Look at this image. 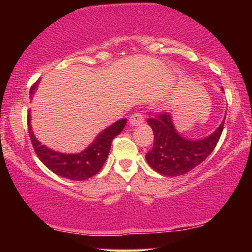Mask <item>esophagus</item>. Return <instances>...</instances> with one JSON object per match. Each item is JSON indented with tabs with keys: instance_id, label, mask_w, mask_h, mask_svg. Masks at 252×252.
<instances>
[{
	"instance_id": "1",
	"label": "esophagus",
	"mask_w": 252,
	"mask_h": 252,
	"mask_svg": "<svg viewBox=\"0 0 252 252\" xmlns=\"http://www.w3.org/2000/svg\"><path fill=\"white\" fill-rule=\"evenodd\" d=\"M144 122V117L141 112H135L129 117V124L132 126H139Z\"/></svg>"
}]
</instances>
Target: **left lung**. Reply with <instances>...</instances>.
<instances>
[{"instance_id": "left-lung-1", "label": "left lung", "mask_w": 252, "mask_h": 252, "mask_svg": "<svg viewBox=\"0 0 252 252\" xmlns=\"http://www.w3.org/2000/svg\"><path fill=\"white\" fill-rule=\"evenodd\" d=\"M223 122L211 135L188 140L175 129L170 113L163 112L147 120L154 132V147L146 155L148 164L166 177L186 174L212 153L221 135Z\"/></svg>"}]
</instances>
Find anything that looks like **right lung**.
Masks as SVG:
<instances>
[{
    "label": "right lung",
    "mask_w": 252,
    "mask_h": 252,
    "mask_svg": "<svg viewBox=\"0 0 252 252\" xmlns=\"http://www.w3.org/2000/svg\"><path fill=\"white\" fill-rule=\"evenodd\" d=\"M37 84L39 81H36L31 87V98H32L34 92L36 91ZM126 123L127 119L124 118L112 124L111 126L106 127L103 132L96 136L91 146L86 148L81 153L63 154L42 146L39 140H36L33 134L32 127H31V111H29V115H27L30 137L40 160L54 173L75 181L86 180V179L94 177L96 173H98L108 158L112 140L122 133Z\"/></svg>",
    "instance_id": "add662e5"
}]
</instances>
